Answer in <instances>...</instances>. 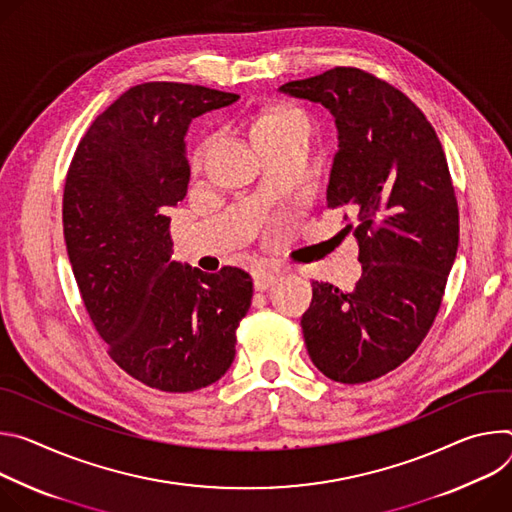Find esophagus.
Masks as SVG:
<instances>
[{"mask_svg": "<svg viewBox=\"0 0 512 512\" xmlns=\"http://www.w3.org/2000/svg\"><path fill=\"white\" fill-rule=\"evenodd\" d=\"M278 276H282V268L278 266H270L264 264L258 270H254V289L256 291H266L272 282L278 280Z\"/></svg>", "mask_w": 512, "mask_h": 512, "instance_id": "esophagus-1", "label": "esophagus"}]
</instances>
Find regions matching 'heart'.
Segmentation results:
<instances>
[{"mask_svg": "<svg viewBox=\"0 0 512 512\" xmlns=\"http://www.w3.org/2000/svg\"><path fill=\"white\" fill-rule=\"evenodd\" d=\"M297 122L307 126V116L299 107L276 105V107L264 111L262 116H258V120L254 124V138L264 134V132H268V130L282 128V126H289V124H297Z\"/></svg>", "mask_w": 512, "mask_h": 512, "instance_id": "obj_1", "label": "heart"}]
</instances>
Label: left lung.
Returning <instances> with one entry per match:
<instances>
[{
  "label": "left lung",
  "instance_id": "1",
  "mask_svg": "<svg viewBox=\"0 0 512 512\" xmlns=\"http://www.w3.org/2000/svg\"><path fill=\"white\" fill-rule=\"evenodd\" d=\"M282 93L321 103L337 126L327 205L350 207L362 278L350 293L313 282L301 319L311 362L362 384L401 366L425 339L458 254L460 211L425 113L374 75L335 67Z\"/></svg>",
  "mask_w": 512,
  "mask_h": 512
}]
</instances>
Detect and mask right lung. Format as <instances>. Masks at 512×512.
<instances>
[{"label": "right lung", "instance_id": "add662e5", "mask_svg": "<svg viewBox=\"0 0 512 512\" xmlns=\"http://www.w3.org/2000/svg\"><path fill=\"white\" fill-rule=\"evenodd\" d=\"M240 99L187 83H142L95 118L63 195L69 260L111 360L164 392L219 380L236 358L252 278L236 266L203 272L173 258L164 207L185 199L189 124Z\"/></svg>", "mask_w": 512, "mask_h": 512}]
</instances>
